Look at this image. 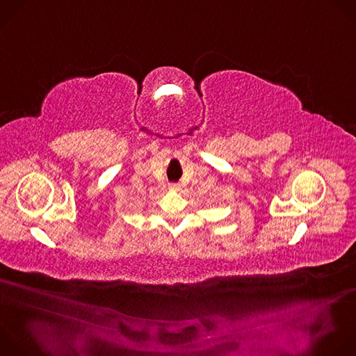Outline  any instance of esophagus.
Masks as SVG:
<instances>
[{
  "instance_id": "esophagus-1",
  "label": "esophagus",
  "mask_w": 356,
  "mask_h": 356,
  "mask_svg": "<svg viewBox=\"0 0 356 356\" xmlns=\"http://www.w3.org/2000/svg\"><path fill=\"white\" fill-rule=\"evenodd\" d=\"M169 188H170V190H179V188H180V184H179V183H169Z\"/></svg>"
}]
</instances>
